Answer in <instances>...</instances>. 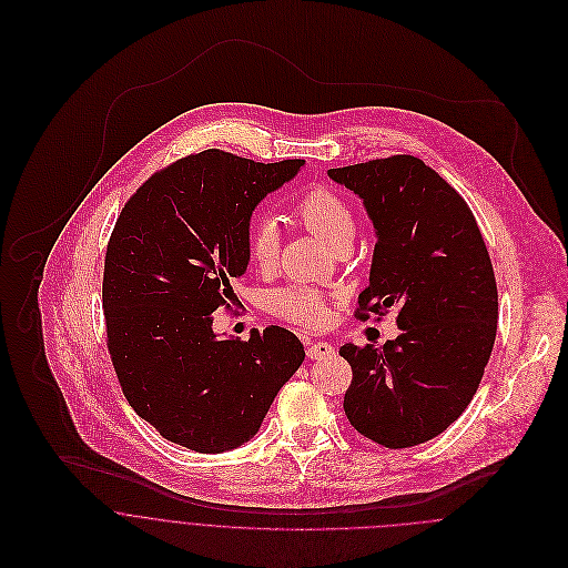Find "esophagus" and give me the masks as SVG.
<instances>
[{
	"mask_svg": "<svg viewBox=\"0 0 568 568\" xmlns=\"http://www.w3.org/2000/svg\"><path fill=\"white\" fill-rule=\"evenodd\" d=\"M306 352H308L311 361H320V358H325V356H332L334 347L327 341H313V343H308Z\"/></svg>",
	"mask_w": 568,
	"mask_h": 568,
	"instance_id": "esophagus-1",
	"label": "esophagus"
}]
</instances>
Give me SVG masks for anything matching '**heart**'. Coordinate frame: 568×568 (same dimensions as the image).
<instances>
[{"label": "heart", "mask_w": 568, "mask_h": 568, "mask_svg": "<svg viewBox=\"0 0 568 568\" xmlns=\"http://www.w3.org/2000/svg\"><path fill=\"white\" fill-rule=\"evenodd\" d=\"M295 214L317 239H322L332 248H338L341 244L352 243L356 232V221L345 203L336 192L327 187H311L300 196L295 203ZM248 257L255 266L268 268L275 262L277 255V232L271 223L260 221L253 223L246 236ZM271 308L297 324L322 325L325 322L324 297L304 286L282 288L271 295Z\"/></svg>", "instance_id": "b5f03b06"}]
</instances>
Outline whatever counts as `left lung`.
<instances>
[{"mask_svg":"<svg viewBox=\"0 0 568 568\" xmlns=\"http://www.w3.org/2000/svg\"><path fill=\"white\" fill-rule=\"evenodd\" d=\"M374 225L376 246L361 313L398 311V338L383 347L345 343L352 365L343 408L385 448L444 433L479 389L496 338L498 295L486 243L466 201L410 155L329 168Z\"/></svg>","mask_w":568,"mask_h":568,"instance_id":"left-lung-1","label":"left lung"}]
</instances>
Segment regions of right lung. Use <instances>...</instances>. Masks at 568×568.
Masks as SVG:
<instances>
[{"label": "right lung", "mask_w": 568, "mask_h": 568, "mask_svg": "<svg viewBox=\"0 0 568 568\" xmlns=\"http://www.w3.org/2000/svg\"><path fill=\"white\" fill-rule=\"evenodd\" d=\"M302 165L203 151L153 174L115 223L102 282L109 354L129 405L168 442L212 455L243 446L304 363L280 325L248 341L212 327L236 300L255 207Z\"/></svg>", "instance_id": "obj_1"}]
</instances>
